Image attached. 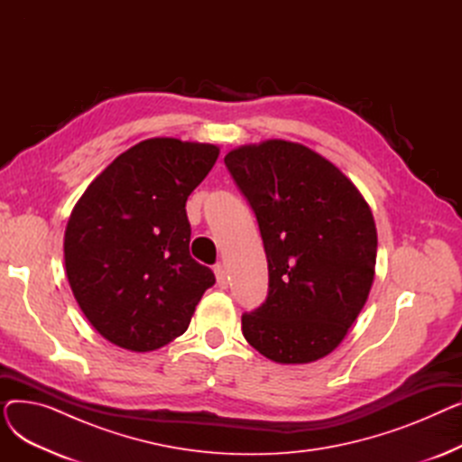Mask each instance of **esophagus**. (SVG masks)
Segmentation results:
<instances>
[{"label":"esophagus","instance_id":"34e87169","mask_svg":"<svg viewBox=\"0 0 462 462\" xmlns=\"http://www.w3.org/2000/svg\"><path fill=\"white\" fill-rule=\"evenodd\" d=\"M213 272H215V277H217V284L221 286V288H226L228 286V277H226L225 265L223 263H217L215 268H213Z\"/></svg>","mask_w":462,"mask_h":462}]
</instances>
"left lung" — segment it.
<instances>
[{
    "label": "left lung",
    "instance_id": "obj_1",
    "mask_svg": "<svg viewBox=\"0 0 462 462\" xmlns=\"http://www.w3.org/2000/svg\"><path fill=\"white\" fill-rule=\"evenodd\" d=\"M256 215L268 296L241 317L247 343L277 363H309L343 341L374 279L376 226L356 185L301 143L268 140L225 157Z\"/></svg>",
    "mask_w": 462,
    "mask_h": 462
}]
</instances>
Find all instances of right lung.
Masks as SVG:
<instances>
[{
  "mask_svg": "<svg viewBox=\"0 0 462 462\" xmlns=\"http://www.w3.org/2000/svg\"><path fill=\"white\" fill-rule=\"evenodd\" d=\"M218 157L211 143L143 140L86 189L65 230V270L86 319L110 343L150 352L183 335L208 265L189 253V194Z\"/></svg>",
  "mask_w": 462,
  "mask_h": 462,
  "instance_id": "obj_1",
  "label": "right lung"
}]
</instances>
